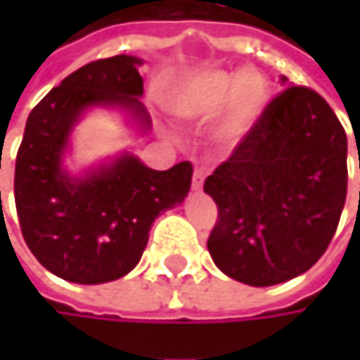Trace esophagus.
I'll return each instance as SVG.
<instances>
[{
    "label": "esophagus",
    "mask_w": 360,
    "mask_h": 360,
    "mask_svg": "<svg viewBox=\"0 0 360 360\" xmlns=\"http://www.w3.org/2000/svg\"><path fill=\"white\" fill-rule=\"evenodd\" d=\"M204 179H206V169L198 167V169L193 171V177H191V187H193L195 191H200L202 185H204Z\"/></svg>",
    "instance_id": "1"
}]
</instances>
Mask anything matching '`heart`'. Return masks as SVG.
<instances>
[{
    "instance_id": "heart-1",
    "label": "heart",
    "mask_w": 360,
    "mask_h": 360,
    "mask_svg": "<svg viewBox=\"0 0 360 360\" xmlns=\"http://www.w3.org/2000/svg\"><path fill=\"white\" fill-rule=\"evenodd\" d=\"M266 98V81L256 70H204L185 79L171 94V108L187 120H208L223 110L219 135L238 139L258 120Z\"/></svg>"
}]
</instances>
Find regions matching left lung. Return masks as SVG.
<instances>
[{
	"label": "left lung",
	"instance_id": "8db88e82",
	"mask_svg": "<svg viewBox=\"0 0 360 360\" xmlns=\"http://www.w3.org/2000/svg\"><path fill=\"white\" fill-rule=\"evenodd\" d=\"M346 152V131L317 91L292 85L277 94L204 181L219 208L208 238L214 264L256 288L309 271L340 223Z\"/></svg>",
	"mask_w": 360,
	"mask_h": 360
}]
</instances>
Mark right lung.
Masks as SVG:
<instances>
[{
  "instance_id": "1",
  "label": "right lung",
  "mask_w": 360,
  "mask_h": 360,
  "mask_svg": "<svg viewBox=\"0 0 360 360\" xmlns=\"http://www.w3.org/2000/svg\"><path fill=\"white\" fill-rule=\"evenodd\" d=\"M139 64L135 56L89 62L53 87L27 118L14 171L20 231L37 260L72 283L96 285L127 275L146 250L156 217L181 204L191 185L187 160L154 171L124 154L79 179L62 169L70 131L91 106H120L143 131L150 129L139 102Z\"/></svg>"
}]
</instances>
